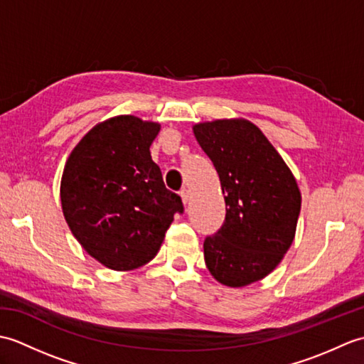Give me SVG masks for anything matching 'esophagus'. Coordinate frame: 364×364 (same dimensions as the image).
I'll list each match as a JSON object with an SVG mask.
<instances>
[{
  "label": "esophagus",
  "mask_w": 364,
  "mask_h": 364,
  "mask_svg": "<svg viewBox=\"0 0 364 364\" xmlns=\"http://www.w3.org/2000/svg\"><path fill=\"white\" fill-rule=\"evenodd\" d=\"M180 196H181L183 203H184V205H188V202H189V200H191V194H189V191H188V189H181V191H180Z\"/></svg>",
  "instance_id": "esophagus-1"
}]
</instances>
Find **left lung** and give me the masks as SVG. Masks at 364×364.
Segmentation results:
<instances>
[{
	"instance_id": "obj_1",
	"label": "left lung",
	"mask_w": 364,
	"mask_h": 364,
	"mask_svg": "<svg viewBox=\"0 0 364 364\" xmlns=\"http://www.w3.org/2000/svg\"><path fill=\"white\" fill-rule=\"evenodd\" d=\"M194 134L220 178L227 214L203 242L215 280L231 288L258 282L278 266L296 235L300 191L283 158L249 120L198 123Z\"/></svg>"
}]
</instances>
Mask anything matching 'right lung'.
<instances>
[{
  "label": "right lung",
  "mask_w": 364,
  "mask_h": 364,
  "mask_svg": "<svg viewBox=\"0 0 364 364\" xmlns=\"http://www.w3.org/2000/svg\"><path fill=\"white\" fill-rule=\"evenodd\" d=\"M158 133V123L119 115L92 128L65 162V220L82 249L109 269L131 270L151 261L173 215L184 211L151 159Z\"/></svg>",
  "instance_id": "1"
}]
</instances>
